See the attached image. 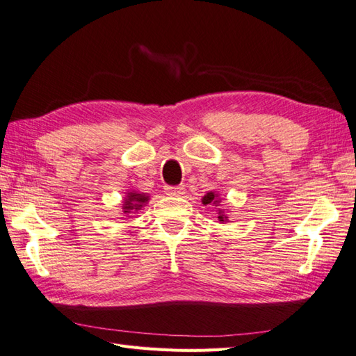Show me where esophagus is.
Returning <instances> with one entry per match:
<instances>
[{
  "instance_id": "34e87169",
  "label": "esophagus",
  "mask_w": 356,
  "mask_h": 356,
  "mask_svg": "<svg viewBox=\"0 0 356 356\" xmlns=\"http://www.w3.org/2000/svg\"><path fill=\"white\" fill-rule=\"evenodd\" d=\"M184 193H186L184 186H177V187L168 186L165 187V195H169V196H183Z\"/></svg>"
}]
</instances>
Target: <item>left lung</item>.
I'll return each instance as SVG.
<instances>
[{"mask_svg":"<svg viewBox=\"0 0 356 356\" xmlns=\"http://www.w3.org/2000/svg\"><path fill=\"white\" fill-rule=\"evenodd\" d=\"M220 200L219 198V193H216V192H207L205 193L204 196H202V204L204 205H207V204H213L215 205V207H218V219H219V222H222V224H225L227 220H228V216H227V213H225V210L224 209H220L219 205H220Z\"/></svg>","mask_w":356,"mask_h":356,"instance_id":"1","label":"left lung"}]
</instances>
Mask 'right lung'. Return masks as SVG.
<instances>
[{
    "label": "right lung",
    "instance_id": "obj_1",
    "mask_svg": "<svg viewBox=\"0 0 356 356\" xmlns=\"http://www.w3.org/2000/svg\"><path fill=\"white\" fill-rule=\"evenodd\" d=\"M149 202V195L138 192V191H128L124 200L122 202V211L124 215H129V213H137L141 210V207Z\"/></svg>",
    "mask_w": 356,
    "mask_h": 356
}]
</instances>
